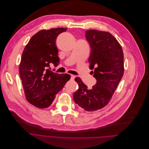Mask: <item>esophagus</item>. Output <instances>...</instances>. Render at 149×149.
I'll use <instances>...</instances> for the list:
<instances>
[{
    "mask_svg": "<svg viewBox=\"0 0 149 149\" xmlns=\"http://www.w3.org/2000/svg\"><path fill=\"white\" fill-rule=\"evenodd\" d=\"M74 78H75V76L74 75H71V80L73 81L74 79Z\"/></svg>",
    "mask_w": 149,
    "mask_h": 149,
    "instance_id": "34e87169",
    "label": "esophagus"
}]
</instances>
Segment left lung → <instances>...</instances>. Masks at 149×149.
I'll list each match as a JSON object with an SVG mask.
<instances>
[{"mask_svg":"<svg viewBox=\"0 0 149 149\" xmlns=\"http://www.w3.org/2000/svg\"><path fill=\"white\" fill-rule=\"evenodd\" d=\"M91 53L90 68L94 69L96 84L91 89L79 77L75 78L79 88L73 94L76 104L86 111H96L110 101L124 74V54L116 38L107 31H86Z\"/></svg>","mask_w":149,"mask_h":149,"instance_id":"obj_1","label":"left lung"}]
</instances>
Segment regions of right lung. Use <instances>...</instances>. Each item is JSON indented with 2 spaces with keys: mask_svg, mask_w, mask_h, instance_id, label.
Segmentation results:
<instances>
[{
  "mask_svg": "<svg viewBox=\"0 0 149 149\" xmlns=\"http://www.w3.org/2000/svg\"><path fill=\"white\" fill-rule=\"evenodd\" d=\"M67 30L52 28L38 32L31 37L22 54L19 74L27 101L39 109L48 107L56 94L70 80V75L53 72L48 67L59 62L56 39Z\"/></svg>",
  "mask_w": 149,
  "mask_h": 149,
  "instance_id": "add662e5",
  "label": "right lung"
}]
</instances>
